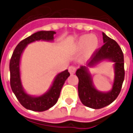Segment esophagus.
Returning <instances> with one entry per match:
<instances>
[{
  "mask_svg": "<svg viewBox=\"0 0 133 133\" xmlns=\"http://www.w3.org/2000/svg\"><path fill=\"white\" fill-rule=\"evenodd\" d=\"M68 71H69L70 74L73 75L75 74V72L76 71V68L73 66H70L69 67V68H68Z\"/></svg>",
  "mask_w": 133,
  "mask_h": 133,
  "instance_id": "obj_1",
  "label": "esophagus"
}]
</instances>
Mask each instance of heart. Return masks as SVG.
Returning a JSON list of instances; mask_svg holds the SVG:
<instances>
[{"instance_id": "heart-1", "label": "heart", "mask_w": 133, "mask_h": 133, "mask_svg": "<svg viewBox=\"0 0 133 133\" xmlns=\"http://www.w3.org/2000/svg\"><path fill=\"white\" fill-rule=\"evenodd\" d=\"M99 46L98 37L94 34H83L79 36L72 46L71 52L72 54H78L83 51L82 56V61H87Z\"/></svg>"}]
</instances>
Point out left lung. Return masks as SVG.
<instances>
[{
	"label": "left lung",
	"instance_id": "left-lung-1",
	"mask_svg": "<svg viewBox=\"0 0 133 133\" xmlns=\"http://www.w3.org/2000/svg\"><path fill=\"white\" fill-rule=\"evenodd\" d=\"M104 45L94 52L92 59L87 66H81L77 70L76 75L79 79L78 95L84 106L94 109H102L111 104L118 96L124 80V57L121 49L116 41L109 38L102 32ZM104 61L114 63V79L112 88L109 91L98 90L94 84L93 78L89 72Z\"/></svg>",
	"mask_w": 133,
	"mask_h": 133
}]
</instances>
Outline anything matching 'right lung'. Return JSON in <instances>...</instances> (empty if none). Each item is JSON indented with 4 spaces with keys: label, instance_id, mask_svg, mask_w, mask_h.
<instances>
[{
    "label": "right lung",
    "instance_id": "1",
    "mask_svg": "<svg viewBox=\"0 0 133 133\" xmlns=\"http://www.w3.org/2000/svg\"><path fill=\"white\" fill-rule=\"evenodd\" d=\"M54 31H39L28 36L17 44L10 61V86L19 103L26 109L34 111H44L54 107L58 102L65 82L70 76L68 70L56 75L51 85L45 93L41 95L28 94L22 86L20 71L22 55L27 45L37 41L54 42Z\"/></svg>",
    "mask_w": 133,
    "mask_h": 133
}]
</instances>
